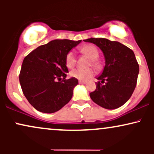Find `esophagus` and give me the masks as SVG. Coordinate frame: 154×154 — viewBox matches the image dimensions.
<instances>
[{
	"label": "esophagus",
	"instance_id": "obj_1",
	"mask_svg": "<svg viewBox=\"0 0 154 154\" xmlns=\"http://www.w3.org/2000/svg\"><path fill=\"white\" fill-rule=\"evenodd\" d=\"M79 84H86V83H87V82H86V81H79Z\"/></svg>",
	"mask_w": 154,
	"mask_h": 154
}]
</instances>
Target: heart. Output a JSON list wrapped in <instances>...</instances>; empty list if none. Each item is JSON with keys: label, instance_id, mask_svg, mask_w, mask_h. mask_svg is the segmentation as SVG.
Wrapping results in <instances>:
<instances>
[{"label": "heart", "instance_id": "b5f03b06", "mask_svg": "<svg viewBox=\"0 0 154 154\" xmlns=\"http://www.w3.org/2000/svg\"><path fill=\"white\" fill-rule=\"evenodd\" d=\"M81 51L85 55L88 56L91 59V62H90V66L93 65L97 68L100 66V61L98 60V56H99V51L98 48L94 45H85L81 48ZM66 66L67 68L72 69L75 66L76 62H77V59L74 51H69L66 56ZM95 72L93 69H74L70 72L71 77L76 78L79 80L85 81L89 79L90 78L93 77Z\"/></svg>", "mask_w": 154, "mask_h": 154}]
</instances>
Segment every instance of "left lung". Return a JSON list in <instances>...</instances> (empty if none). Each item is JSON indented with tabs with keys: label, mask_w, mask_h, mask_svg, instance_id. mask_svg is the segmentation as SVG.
I'll return each mask as SVG.
<instances>
[{
	"label": "left lung",
	"mask_w": 154,
	"mask_h": 154,
	"mask_svg": "<svg viewBox=\"0 0 154 154\" xmlns=\"http://www.w3.org/2000/svg\"><path fill=\"white\" fill-rule=\"evenodd\" d=\"M84 41L96 45L105 58L103 72L97 77L100 82L90 93L91 99L106 109L122 106L130 99L137 84L139 65L135 54L123 44L106 38H91Z\"/></svg>",
	"instance_id": "8db88e82"
}]
</instances>
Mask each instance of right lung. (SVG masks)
Wrapping results in <instances>:
<instances>
[{"label": "right lung", "mask_w": 154, "mask_h": 154, "mask_svg": "<svg viewBox=\"0 0 154 154\" xmlns=\"http://www.w3.org/2000/svg\"><path fill=\"white\" fill-rule=\"evenodd\" d=\"M81 40H54L40 45L24 59L19 82L24 96L35 109L54 113L72 99L77 79H66V54Z\"/></svg>", "instance_id": "add662e5"}]
</instances>
